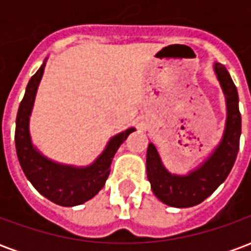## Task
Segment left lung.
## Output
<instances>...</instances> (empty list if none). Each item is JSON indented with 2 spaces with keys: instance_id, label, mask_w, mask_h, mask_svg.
I'll return each instance as SVG.
<instances>
[{
  "instance_id": "left-lung-1",
  "label": "left lung",
  "mask_w": 251,
  "mask_h": 251,
  "mask_svg": "<svg viewBox=\"0 0 251 251\" xmlns=\"http://www.w3.org/2000/svg\"><path fill=\"white\" fill-rule=\"evenodd\" d=\"M214 70L226 97L227 118L223 137L210 157L188 175H172L161 163L156 147L152 142L148 147V180L153 194L171 207L187 208L207 199L226 180L237 158L241 137L237 87L223 64L215 63Z\"/></svg>"
}]
</instances>
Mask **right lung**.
<instances>
[{
	"instance_id": "add662e5",
	"label": "right lung",
	"mask_w": 251,
	"mask_h": 251,
	"mask_svg": "<svg viewBox=\"0 0 251 251\" xmlns=\"http://www.w3.org/2000/svg\"><path fill=\"white\" fill-rule=\"evenodd\" d=\"M44 67L46 62L30 77L24 98L20 103L14 134L16 151L26 179L43 196L63 207H74L90 200L103 188L110 175V165L115 152L131 131L136 129H126L110 138L103 152L87 167L64 165L47 158L33 147L29 134V117Z\"/></svg>"
}]
</instances>
